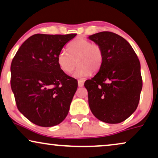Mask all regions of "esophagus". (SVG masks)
Segmentation results:
<instances>
[{
    "mask_svg": "<svg viewBox=\"0 0 158 158\" xmlns=\"http://www.w3.org/2000/svg\"><path fill=\"white\" fill-rule=\"evenodd\" d=\"M77 83H78L79 87H83L84 85V81H83V80H78Z\"/></svg>",
    "mask_w": 158,
    "mask_h": 158,
    "instance_id": "obj_1",
    "label": "esophagus"
}]
</instances>
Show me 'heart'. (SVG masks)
<instances>
[{
	"label": "heart",
	"instance_id": "1",
	"mask_svg": "<svg viewBox=\"0 0 158 158\" xmlns=\"http://www.w3.org/2000/svg\"><path fill=\"white\" fill-rule=\"evenodd\" d=\"M104 54L100 44L84 38H77L68 45V51L62 49L57 55L60 68L70 73L78 64L74 75L77 77L89 76L98 72L103 65Z\"/></svg>",
	"mask_w": 158,
	"mask_h": 158
}]
</instances>
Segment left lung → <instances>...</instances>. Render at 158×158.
I'll use <instances>...</instances> for the list:
<instances>
[{
    "label": "left lung",
    "mask_w": 158,
    "mask_h": 158,
    "mask_svg": "<svg viewBox=\"0 0 158 158\" xmlns=\"http://www.w3.org/2000/svg\"><path fill=\"white\" fill-rule=\"evenodd\" d=\"M89 39L100 44L104 54L100 70L84 83L90 111L103 122L121 123L139 104L142 88L139 60L129 43L115 33L99 32Z\"/></svg>",
    "instance_id": "left-lung-1"
}]
</instances>
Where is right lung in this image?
<instances>
[{
    "label": "right lung",
    "mask_w": 158,
    "mask_h": 158,
    "mask_svg": "<svg viewBox=\"0 0 158 158\" xmlns=\"http://www.w3.org/2000/svg\"><path fill=\"white\" fill-rule=\"evenodd\" d=\"M76 34H34L12 60L10 86L17 108L34 124L53 127L68 115L77 81L61 70L57 55Z\"/></svg>",
    "instance_id": "obj_1"
}]
</instances>
